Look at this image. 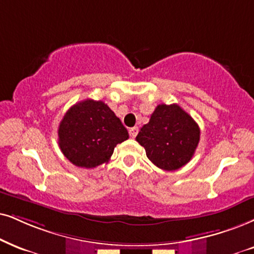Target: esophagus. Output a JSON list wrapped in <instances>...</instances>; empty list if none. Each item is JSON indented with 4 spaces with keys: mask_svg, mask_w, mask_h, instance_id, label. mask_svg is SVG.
I'll return each instance as SVG.
<instances>
[{
    "mask_svg": "<svg viewBox=\"0 0 254 254\" xmlns=\"http://www.w3.org/2000/svg\"><path fill=\"white\" fill-rule=\"evenodd\" d=\"M138 131H139V129H138V127H131V129L129 130L130 137H132V138L136 137V136H137V133H138Z\"/></svg>",
    "mask_w": 254,
    "mask_h": 254,
    "instance_id": "obj_1",
    "label": "esophagus"
}]
</instances>
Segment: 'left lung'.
Wrapping results in <instances>:
<instances>
[{"instance_id":"obj_1","label":"left lung","mask_w":254,"mask_h":254,"mask_svg":"<svg viewBox=\"0 0 254 254\" xmlns=\"http://www.w3.org/2000/svg\"><path fill=\"white\" fill-rule=\"evenodd\" d=\"M200 139V129L177 104H159L136 140L157 168L175 171L190 162Z\"/></svg>"}]
</instances>
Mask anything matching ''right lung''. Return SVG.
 I'll use <instances>...</instances> for the list:
<instances>
[{
	"instance_id": "1",
	"label": "right lung",
	"mask_w": 254,
	"mask_h": 254,
	"mask_svg": "<svg viewBox=\"0 0 254 254\" xmlns=\"http://www.w3.org/2000/svg\"><path fill=\"white\" fill-rule=\"evenodd\" d=\"M129 138L127 130L104 102L85 99L72 105L59 127L63 155L78 168L108 163L114 149Z\"/></svg>"
}]
</instances>
